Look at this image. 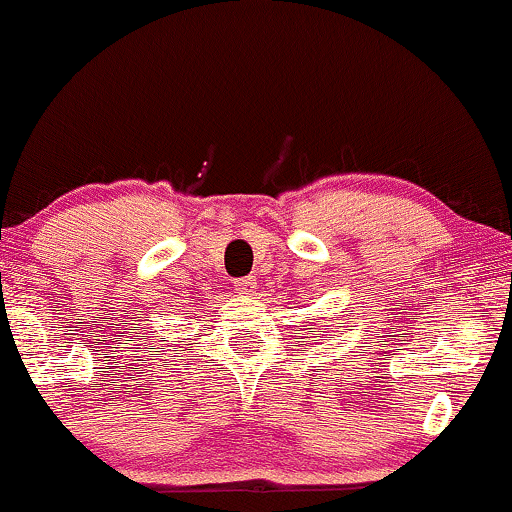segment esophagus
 Here are the masks:
<instances>
[{"label": "esophagus", "mask_w": 512, "mask_h": 512, "mask_svg": "<svg viewBox=\"0 0 512 512\" xmlns=\"http://www.w3.org/2000/svg\"><path fill=\"white\" fill-rule=\"evenodd\" d=\"M236 290L238 293H241L243 297H252L255 295V290H257V281L252 276H248V278H238L236 281Z\"/></svg>", "instance_id": "obj_1"}]
</instances>
